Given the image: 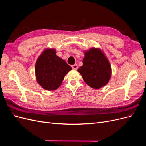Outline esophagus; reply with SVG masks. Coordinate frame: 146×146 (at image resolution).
<instances>
[{
	"label": "esophagus",
	"mask_w": 146,
	"mask_h": 146,
	"mask_svg": "<svg viewBox=\"0 0 146 146\" xmlns=\"http://www.w3.org/2000/svg\"><path fill=\"white\" fill-rule=\"evenodd\" d=\"M72 69H75V70H77V69H78V66H77V64H74V65H72Z\"/></svg>",
	"instance_id": "34e87169"
}]
</instances>
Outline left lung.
I'll use <instances>...</instances> for the list:
<instances>
[{"label":"left lung","instance_id":"1","mask_svg":"<svg viewBox=\"0 0 146 146\" xmlns=\"http://www.w3.org/2000/svg\"><path fill=\"white\" fill-rule=\"evenodd\" d=\"M83 66L77 71L83 80L92 88H99L107 85L111 77V66L104 52L92 47L84 52Z\"/></svg>","mask_w":146,"mask_h":146}]
</instances>
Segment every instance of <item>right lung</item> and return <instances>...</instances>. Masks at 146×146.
<instances>
[{"label": "right lung", "mask_w": 146, "mask_h": 146, "mask_svg": "<svg viewBox=\"0 0 146 146\" xmlns=\"http://www.w3.org/2000/svg\"><path fill=\"white\" fill-rule=\"evenodd\" d=\"M72 68L56 55L54 48H46L39 56L35 64L36 81L43 89L54 91L61 86L65 76Z\"/></svg>", "instance_id": "obj_1"}]
</instances>
